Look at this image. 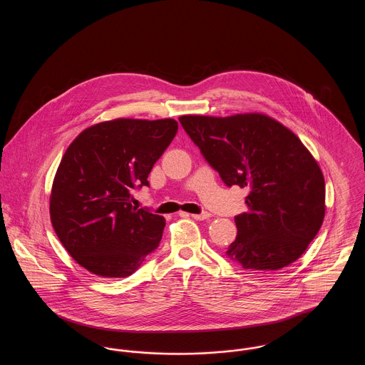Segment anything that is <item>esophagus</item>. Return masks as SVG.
Instances as JSON below:
<instances>
[{"mask_svg":"<svg viewBox=\"0 0 365 365\" xmlns=\"http://www.w3.org/2000/svg\"><path fill=\"white\" fill-rule=\"evenodd\" d=\"M192 219H195V220H207L210 217V213L208 212H205V213H200V215H190Z\"/></svg>","mask_w":365,"mask_h":365,"instance_id":"34e87169","label":"esophagus"}]
</instances>
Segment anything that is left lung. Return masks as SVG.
<instances>
[{
	"instance_id": "obj_1",
	"label": "left lung",
	"mask_w": 365,
	"mask_h": 365,
	"mask_svg": "<svg viewBox=\"0 0 365 365\" xmlns=\"http://www.w3.org/2000/svg\"><path fill=\"white\" fill-rule=\"evenodd\" d=\"M185 131L227 186L247 187L227 257L255 272L298 260L326 213L324 176L292 130L264 113L183 115Z\"/></svg>"
}]
</instances>
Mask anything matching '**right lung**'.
<instances>
[{
	"mask_svg": "<svg viewBox=\"0 0 365 365\" xmlns=\"http://www.w3.org/2000/svg\"><path fill=\"white\" fill-rule=\"evenodd\" d=\"M178 133L174 119H115L87 127L67 148L51 191L53 228L79 265L103 278L134 274L165 219L131 205Z\"/></svg>",
	"mask_w": 365,
	"mask_h": 365,
	"instance_id": "obj_1",
	"label": "right lung"
}]
</instances>
